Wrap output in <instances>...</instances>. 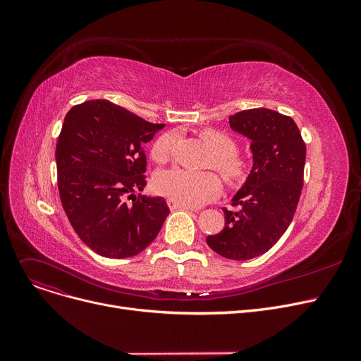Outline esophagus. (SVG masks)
<instances>
[{
  "instance_id": "obj_1",
  "label": "esophagus",
  "mask_w": 361,
  "mask_h": 361,
  "mask_svg": "<svg viewBox=\"0 0 361 361\" xmlns=\"http://www.w3.org/2000/svg\"><path fill=\"white\" fill-rule=\"evenodd\" d=\"M168 206H169L171 211H180V209H184V211H196L195 207H192V206H187V204L178 203V202L171 200V199L168 200Z\"/></svg>"
}]
</instances>
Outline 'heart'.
I'll return each mask as SVG.
<instances>
[{
  "mask_svg": "<svg viewBox=\"0 0 361 361\" xmlns=\"http://www.w3.org/2000/svg\"><path fill=\"white\" fill-rule=\"evenodd\" d=\"M199 137L212 154L209 166L216 169L226 183L237 185L249 177L252 162L249 158L235 154L237 143L231 136L221 130L204 128L199 133ZM173 139V135L168 133L155 142L152 147V157L155 161L164 162L168 158ZM154 188L171 200L187 206H200L218 197L222 184L214 173L195 174L181 168H169L155 176Z\"/></svg>",
  "mask_w": 361,
  "mask_h": 361,
  "instance_id": "heart-1",
  "label": "heart"
}]
</instances>
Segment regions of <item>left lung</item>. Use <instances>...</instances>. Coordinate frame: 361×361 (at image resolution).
<instances>
[{
  "instance_id": "left-lung-1",
  "label": "left lung",
  "mask_w": 361,
  "mask_h": 361,
  "mask_svg": "<svg viewBox=\"0 0 361 361\" xmlns=\"http://www.w3.org/2000/svg\"><path fill=\"white\" fill-rule=\"evenodd\" d=\"M230 127L252 140L253 168L233 197L237 212L224 207V230L206 243L222 257L249 260L267 253L290 226L301 196L306 143L288 116L268 108L240 111Z\"/></svg>"
}]
</instances>
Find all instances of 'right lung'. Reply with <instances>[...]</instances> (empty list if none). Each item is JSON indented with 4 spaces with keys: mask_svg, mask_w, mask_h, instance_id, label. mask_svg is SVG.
Instances as JSON below:
<instances>
[{
    "mask_svg": "<svg viewBox=\"0 0 361 361\" xmlns=\"http://www.w3.org/2000/svg\"><path fill=\"white\" fill-rule=\"evenodd\" d=\"M161 128L105 99L67 112L55 149L59 192L74 231L94 253L139 255L162 228L165 199L135 196L146 185L143 146Z\"/></svg>",
    "mask_w": 361,
    "mask_h": 361,
    "instance_id": "1",
    "label": "right lung"
}]
</instances>
